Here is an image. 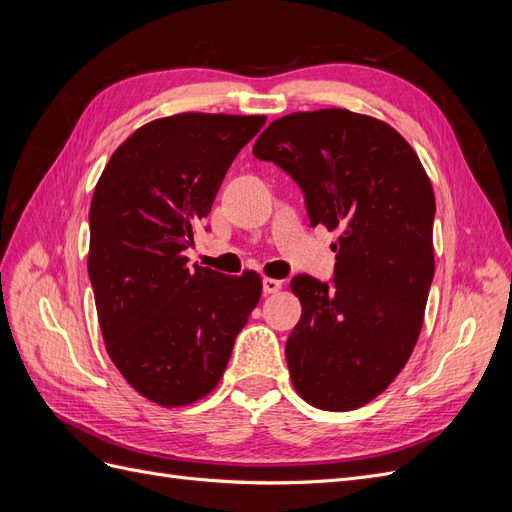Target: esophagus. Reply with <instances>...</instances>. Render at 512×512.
Instances as JSON below:
<instances>
[{
  "mask_svg": "<svg viewBox=\"0 0 512 512\" xmlns=\"http://www.w3.org/2000/svg\"><path fill=\"white\" fill-rule=\"evenodd\" d=\"M280 290H282L280 280H273V277H265V280H262V292H265V294H275Z\"/></svg>",
  "mask_w": 512,
  "mask_h": 512,
  "instance_id": "esophagus-1",
  "label": "esophagus"
}]
</instances>
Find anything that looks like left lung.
Segmentation results:
<instances>
[{
	"label": "left lung",
	"instance_id": "left-lung-1",
	"mask_svg": "<svg viewBox=\"0 0 512 512\" xmlns=\"http://www.w3.org/2000/svg\"><path fill=\"white\" fill-rule=\"evenodd\" d=\"M258 160L288 173L312 226L339 230L331 282L294 275L303 314L286 342L297 393L316 408L365 406L416 346L433 280L431 181L389 123L322 108L269 123Z\"/></svg>",
	"mask_w": 512,
	"mask_h": 512
}]
</instances>
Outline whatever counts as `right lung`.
<instances>
[{
	"instance_id": "right-lung-1",
	"label": "right lung",
	"mask_w": 512,
	"mask_h": 512,
	"mask_svg": "<svg viewBox=\"0 0 512 512\" xmlns=\"http://www.w3.org/2000/svg\"><path fill=\"white\" fill-rule=\"evenodd\" d=\"M262 115L181 113L138 128L108 160L89 209L87 271L121 376L153 404L188 406L220 382L262 282L188 267L183 252Z\"/></svg>"
}]
</instances>
